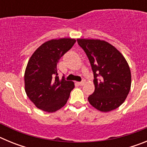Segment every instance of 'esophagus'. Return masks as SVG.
<instances>
[{
	"mask_svg": "<svg viewBox=\"0 0 147 147\" xmlns=\"http://www.w3.org/2000/svg\"><path fill=\"white\" fill-rule=\"evenodd\" d=\"M79 83V85H81V86H82V85H85V80H83L82 81V82H78Z\"/></svg>",
	"mask_w": 147,
	"mask_h": 147,
	"instance_id": "1",
	"label": "esophagus"
}]
</instances>
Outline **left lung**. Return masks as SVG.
<instances>
[{
  "instance_id": "1",
  "label": "left lung",
  "mask_w": 147,
  "mask_h": 147,
  "mask_svg": "<svg viewBox=\"0 0 147 147\" xmlns=\"http://www.w3.org/2000/svg\"><path fill=\"white\" fill-rule=\"evenodd\" d=\"M93 72L95 90L88 102L102 112H109L124 103L131 87V72L119 50L105 40L77 39Z\"/></svg>"
}]
</instances>
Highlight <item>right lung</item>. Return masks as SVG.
<instances>
[{"label":"right lung","instance_id":"right-lung-1","mask_svg":"<svg viewBox=\"0 0 147 147\" xmlns=\"http://www.w3.org/2000/svg\"><path fill=\"white\" fill-rule=\"evenodd\" d=\"M75 42L71 38L49 40L30 57L24 74L25 91L37 108L54 113L67 103L74 83L64 77L59 80L57 65Z\"/></svg>","mask_w":147,"mask_h":147}]
</instances>
